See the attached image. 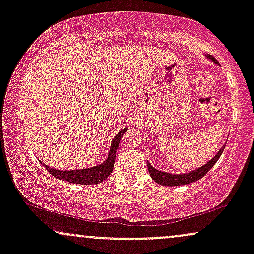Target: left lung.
Returning <instances> with one entry per match:
<instances>
[{"instance_id":"1","label":"left lung","mask_w":254,"mask_h":254,"mask_svg":"<svg viewBox=\"0 0 254 254\" xmlns=\"http://www.w3.org/2000/svg\"><path fill=\"white\" fill-rule=\"evenodd\" d=\"M208 58H210L212 62L216 63V60H215L212 56H209L208 55ZM224 147H226V145H223V147L218 150V153L214 157H212L210 161L206 162L205 165L202 166V167L197 168V170L189 172V173H185V174L167 173V172H162V171L156 170V168H154L153 166L149 164V162H148V171H149L150 177L153 178L154 182L160 184V185L179 186V185H186V184H190V183H194V182H197V180H199L200 178H203L209 171L211 170L212 166L216 164L217 160L220 159L221 155H222Z\"/></svg>"}]
</instances>
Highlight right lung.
<instances>
[{
    "mask_svg": "<svg viewBox=\"0 0 254 254\" xmlns=\"http://www.w3.org/2000/svg\"><path fill=\"white\" fill-rule=\"evenodd\" d=\"M125 131H127V127L122 131H119L117 135L115 136V138L112 139L109 155H107V159L105 160L103 164L94 166V167L82 168V170H74V171H60V170H55V168L49 167V166L44 164L43 166L50 172V174H52L55 178H57V179L60 180H65V182H69L72 184L94 185V184L104 182V180L107 179V178L111 176V173H112L113 166H115V160H116V151L118 149L119 142H121L122 136L124 135Z\"/></svg>",
    "mask_w": 254,
    "mask_h": 254,
    "instance_id": "1",
    "label": "right lung"
}]
</instances>
